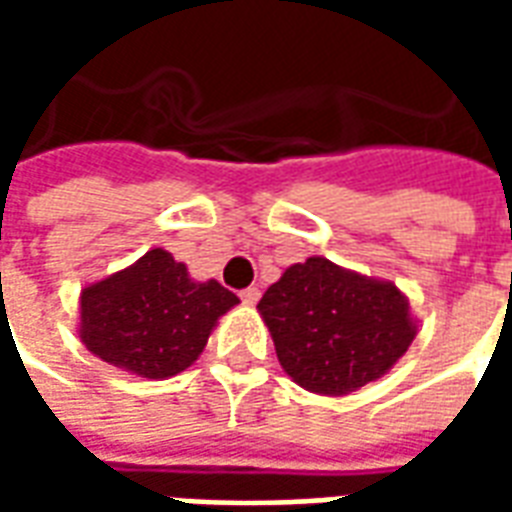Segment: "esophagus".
Returning <instances> with one entry per match:
<instances>
[{"instance_id":"esophagus-1","label":"esophagus","mask_w":512,"mask_h":512,"mask_svg":"<svg viewBox=\"0 0 512 512\" xmlns=\"http://www.w3.org/2000/svg\"><path fill=\"white\" fill-rule=\"evenodd\" d=\"M241 301H244V304H257V301H260V290L257 288L241 290Z\"/></svg>"}]
</instances>
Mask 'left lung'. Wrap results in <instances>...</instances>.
<instances>
[{
  "instance_id": "obj_1",
  "label": "left lung",
  "mask_w": 512,
  "mask_h": 512,
  "mask_svg": "<svg viewBox=\"0 0 512 512\" xmlns=\"http://www.w3.org/2000/svg\"><path fill=\"white\" fill-rule=\"evenodd\" d=\"M282 370L315 395H348L378 381L417 337V321L395 282L307 257L263 293Z\"/></svg>"
}]
</instances>
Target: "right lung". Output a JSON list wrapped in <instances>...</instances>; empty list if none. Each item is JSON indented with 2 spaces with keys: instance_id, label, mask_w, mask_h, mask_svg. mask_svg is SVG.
<instances>
[{
  "instance_id": "1",
  "label": "right lung",
  "mask_w": 512,
  "mask_h": 512,
  "mask_svg": "<svg viewBox=\"0 0 512 512\" xmlns=\"http://www.w3.org/2000/svg\"><path fill=\"white\" fill-rule=\"evenodd\" d=\"M238 304L216 279L197 282L167 249H150L79 296V337L101 362L139 378H172L197 362Z\"/></svg>"
}]
</instances>
